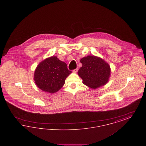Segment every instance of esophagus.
<instances>
[{"label": "esophagus", "instance_id": "obj_1", "mask_svg": "<svg viewBox=\"0 0 146 146\" xmlns=\"http://www.w3.org/2000/svg\"><path fill=\"white\" fill-rule=\"evenodd\" d=\"M78 68H76V69H75V70H73V72L74 73H76V72H78Z\"/></svg>", "mask_w": 146, "mask_h": 146}]
</instances>
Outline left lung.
<instances>
[{
	"mask_svg": "<svg viewBox=\"0 0 146 146\" xmlns=\"http://www.w3.org/2000/svg\"><path fill=\"white\" fill-rule=\"evenodd\" d=\"M82 67L78 72L83 83L92 89L104 86L111 76L110 66L104 59L94 55L84 57L80 60Z\"/></svg>",
	"mask_w": 146,
	"mask_h": 146,
	"instance_id": "left-lung-1",
	"label": "left lung"
}]
</instances>
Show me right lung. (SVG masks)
I'll return each mask as SVG.
<instances>
[{
    "label": "right lung",
    "mask_w": 146,
    "mask_h": 146,
    "mask_svg": "<svg viewBox=\"0 0 146 146\" xmlns=\"http://www.w3.org/2000/svg\"><path fill=\"white\" fill-rule=\"evenodd\" d=\"M72 73L67 64L57 56H51L42 60L37 66L34 73L36 85L43 91L54 94L65 83L66 78Z\"/></svg>",
    "instance_id": "obj_1"
}]
</instances>
